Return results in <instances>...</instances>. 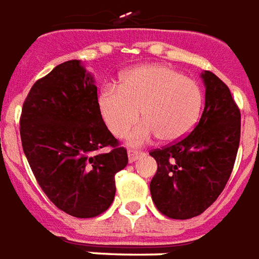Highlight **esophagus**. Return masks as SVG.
I'll return each mask as SVG.
<instances>
[{"instance_id":"1","label":"esophagus","mask_w":259,"mask_h":259,"mask_svg":"<svg viewBox=\"0 0 259 259\" xmlns=\"http://www.w3.org/2000/svg\"><path fill=\"white\" fill-rule=\"evenodd\" d=\"M145 154L143 152H138V150H128V161L130 163H134L137 161L138 158H141Z\"/></svg>"}]
</instances>
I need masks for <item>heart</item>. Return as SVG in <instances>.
<instances>
[{"mask_svg": "<svg viewBox=\"0 0 259 259\" xmlns=\"http://www.w3.org/2000/svg\"><path fill=\"white\" fill-rule=\"evenodd\" d=\"M203 92L192 78L161 65L139 66L128 70L120 85L105 87L99 95V110L109 131L124 137L130 145L141 146L158 137L172 143L189 135L200 118Z\"/></svg>", "mask_w": 259, "mask_h": 259, "instance_id": "1", "label": "heart"}]
</instances>
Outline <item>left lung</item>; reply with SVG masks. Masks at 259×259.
<instances>
[{
	"instance_id": "8db88e82",
	"label": "left lung",
	"mask_w": 259,
	"mask_h": 259,
	"mask_svg": "<svg viewBox=\"0 0 259 259\" xmlns=\"http://www.w3.org/2000/svg\"><path fill=\"white\" fill-rule=\"evenodd\" d=\"M204 110L182 141L150 152L157 172L150 193L157 209L174 220H189L218 199L229 179L240 142V110L229 88L203 71Z\"/></svg>"
}]
</instances>
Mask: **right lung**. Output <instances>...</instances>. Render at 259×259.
Masks as SVG:
<instances>
[{
    "instance_id": "1",
    "label": "right lung",
    "mask_w": 259,
    "mask_h": 259,
    "mask_svg": "<svg viewBox=\"0 0 259 259\" xmlns=\"http://www.w3.org/2000/svg\"><path fill=\"white\" fill-rule=\"evenodd\" d=\"M20 138L37 182L66 214L92 218L114 200V175L127 150L107 130L94 75L81 60L58 65L30 90L22 109ZM111 147L107 153L101 148Z\"/></svg>"
}]
</instances>
